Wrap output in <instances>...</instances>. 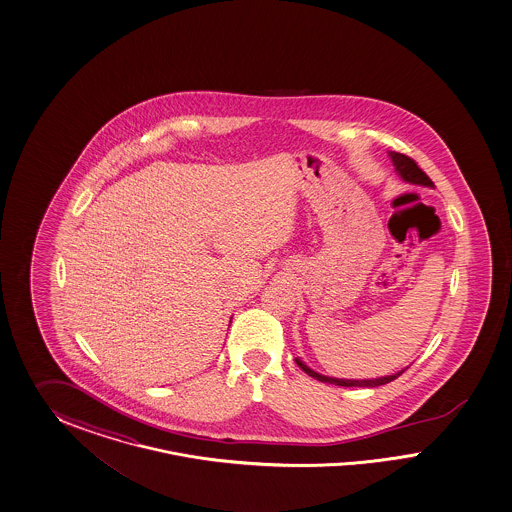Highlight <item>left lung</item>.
<instances>
[{
  "instance_id": "8db88e82",
  "label": "left lung",
  "mask_w": 512,
  "mask_h": 512,
  "mask_svg": "<svg viewBox=\"0 0 512 512\" xmlns=\"http://www.w3.org/2000/svg\"><path fill=\"white\" fill-rule=\"evenodd\" d=\"M390 157L394 161L396 171H398V174L402 176L405 182L419 184V186L434 187V182L430 180V176L420 169L419 165L415 163V159H411L409 155L398 154V152H392ZM296 364L302 368V372L308 373L313 379H317L321 383H332V385H338V387H381V385H387L390 381L398 379L407 370L405 368L402 372L387 375V377H379V379H360L358 381V379H336V377H326V375H321V373L313 372L300 358H296Z\"/></svg>"
}]
</instances>
